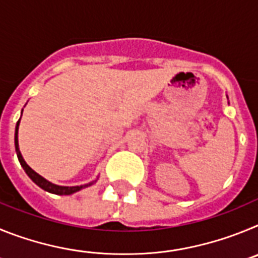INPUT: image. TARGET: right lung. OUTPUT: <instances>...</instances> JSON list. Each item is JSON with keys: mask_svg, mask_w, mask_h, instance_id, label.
Segmentation results:
<instances>
[{"mask_svg": "<svg viewBox=\"0 0 258 258\" xmlns=\"http://www.w3.org/2000/svg\"><path fill=\"white\" fill-rule=\"evenodd\" d=\"M19 122H20V118L18 120L17 126H15V151H17V156H18V159H19L20 165L23 166V169L26 170V173L28 174L29 178L35 182L37 186H40L42 190L47 191V192L56 194V195H71V194L77 192V191H80L81 188H85V187H88V186H90V184H93V182H90V183L81 184V186H71V187L70 186H58V184H54V183H51V182L46 181L44 177H41L38 173H36L35 170L32 169L31 166H29L28 164L24 161V159H23L22 154H20V151H19V143H18V129H19Z\"/></svg>", "mask_w": 258, "mask_h": 258, "instance_id": "right-lung-1", "label": "right lung"}]
</instances>
